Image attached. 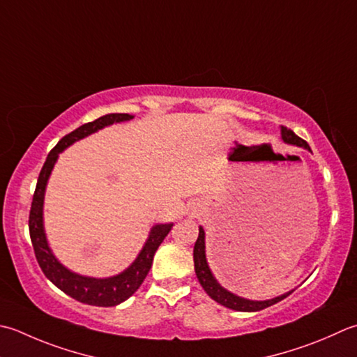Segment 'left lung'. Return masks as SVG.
I'll list each match as a JSON object with an SVG mask.
<instances>
[{
    "instance_id": "left-lung-1",
    "label": "left lung",
    "mask_w": 357,
    "mask_h": 357,
    "mask_svg": "<svg viewBox=\"0 0 357 357\" xmlns=\"http://www.w3.org/2000/svg\"><path fill=\"white\" fill-rule=\"evenodd\" d=\"M280 131H282V139L284 144L302 146V149L311 151L310 145L306 144L303 139H300L292 130L282 127ZM193 261H195V272H197L198 282L201 283L202 288H204L208 297L213 298L215 302H218L220 305L226 306V308H230L234 311H241V312L261 311L264 308H268V306L282 302L283 298L292 294V291H294V289L288 291L282 296L269 298V300H249V298H244V297L234 294V292L227 291L226 288H222V286L218 283V280L215 278L211 268H208V263L206 258V232L201 226H199L198 240H197V243H195V248H193Z\"/></svg>"
}]
</instances>
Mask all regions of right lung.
<instances>
[{
    "mask_svg": "<svg viewBox=\"0 0 357 357\" xmlns=\"http://www.w3.org/2000/svg\"><path fill=\"white\" fill-rule=\"evenodd\" d=\"M132 117L135 116L125 113L105 114L99 119H96L94 122H88L74 130L73 132H69V135L63 137L47 155L43 169L40 172L37 187H35L32 207L29 213V234L37 261L41 271L45 272V275L57 286L59 289H61L69 297H73L86 305L116 306L135 294L139 289V286L145 280L146 274H149L153 263V257H155V252L160 246V243H162L165 236L169 235L173 227V222L153 226L149 234V238H146L144 248L141 249V252L137 254L136 260L125 271L119 272V274L113 277L105 278L80 275L77 274V272L68 269L65 264H61L57 260V257L54 255L52 249L49 248L43 221L46 185L49 176H51L52 173L54 165L57 162L59 155L63 150H66L68 146H71L74 142L80 141V139H85L89 135H93V132H97L105 127H109V125L113 123L131 121Z\"/></svg>",
    "mask_w": 357,
    "mask_h": 357,
    "instance_id": "right-lung-1",
    "label": "right lung"
}]
</instances>
